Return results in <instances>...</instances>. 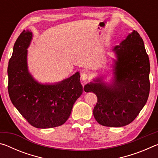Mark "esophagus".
Wrapping results in <instances>:
<instances>
[{"mask_svg": "<svg viewBox=\"0 0 158 158\" xmlns=\"http://www.w3.org/2000/svg\"><path fill=\"white\" fill-rule=\"evenodd\" d=\"M89 78V74H88V73H85V72H84V73H81V79L83 80V81H85V80H87Z\"/></svg>", "mask_w": 158, "mask_h": 158, "instance_id": "34e87169", "label": "esophagus"}]
</instances>
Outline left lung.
Segmentation results:
<instances>
[{"label": "left lung", "mask_w": 158, "mask_h": 158, "mask_svg": "<svg viewBox=\"0 0 158 158\" xmlns=\"http://www.w3.org/2000/svg\"><path fill=\"white\" fill-rule=\"evenodd\" d=\"M117 60L114 65V84L97 79L85 85L98 102L93 116L106 127H123L132 123L146 105L150 92V63L143 41L137 31L130 33L113 49Z\"/></svg>", "instance_id": "8db88e82"}]
</instances>
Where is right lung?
<instances>
[{"instance_id":"obj_1","label":"right lung","mask_w":158,"mask_h":158,"mask_svg":"<svg viewBox=\"0 0 158 158\" xmlns=\"http://www.w3.org/2000/svg\"><path fill=\"white\" fill-rule=\"evenodd\" d=\"M31 32L23 31L9 60L8 93L12 102L32 126L50 128L65 123L77 98L82 94L79 73L54 85L35 81L27 68V48Z\"/></svg>"}]
</instances>
